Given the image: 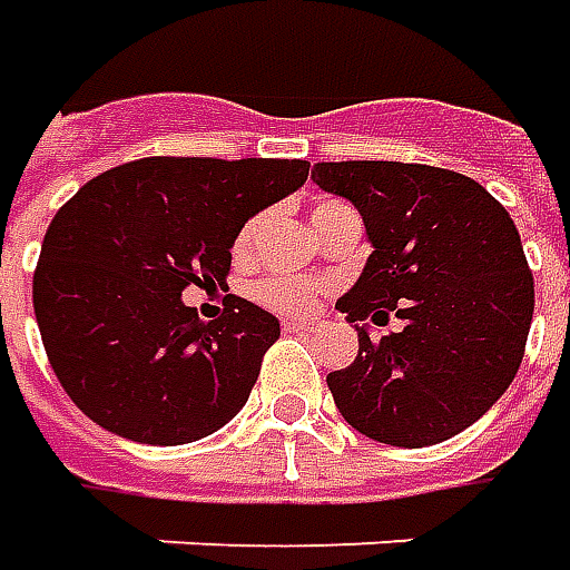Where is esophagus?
<instances>
[{
  "label": "esophagus",
  "mask_w": 570,
  "mask_h": 570,
  "mask_svg": "<svg viewBox=\"0 0 570 570\" xmlns=\"http://www.w3.org/2000/svg\"><path fill=\"white\" fill-rule=\"evenodd\" d=\"M281 326H284V333H308V330H314V321H298V317H284V321H281Z\"/></svg>",
  "instance_id": "1"
}]
</instances>
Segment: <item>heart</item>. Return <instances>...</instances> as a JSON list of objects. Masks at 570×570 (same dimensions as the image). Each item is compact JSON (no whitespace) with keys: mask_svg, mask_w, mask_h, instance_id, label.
I'll return each instance as SVG.
<instances>
[{"mask_svg":"<svg viewBox=\"0 0 570 570\" xmlns=\"http://www.w3.org/2000/svg\"><path fill=\"white\" fill-rule=\"evenodd\" d=\"M342 213H352V206L342 200H317L312 209V225L314 230L321 234V230L333 222V218H340ZM262 225H265V218L253 216L246 218L240 230H237V237H234V258L237 262H246V258H253L258 244V234H262ZM253 298H256L258 305H265V308H272L277 314H308L314 308V302L324 296L326 284L324 281H312V277H296V274H265L262 281L253 284Z\"/></svg>","mask_w":570,"mask_h":570,"instance_id":"b5f03b06","label":"heart"}]
</instances>
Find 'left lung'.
I'll list each match as a JSON object with an SVG mask.
<instances>
[{
	"mask_svg": "<svg viewBox=\"0 0 570 570\" xmlns=\"http://www.w3.org/2000/svg\"><path fill=\"white\" fill-rule=\"evenodd\" d=\"M312 178L364 216L370 253L348 321L357 357L326 385L361 435L425 448L463 432L515 380L534 317V274L515 222L475 178L392 160L314 163Z\"/></svg>",
	"mask_w": 570,
	"mask_h": 570,
	"instance_id": "8db88e82",
	"label": "left lung"
}]
</instances>
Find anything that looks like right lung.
Returning a JSON list of instances; mask_svg holds the SVG:
<instances>
[{"mask_svg":"<svg viewBox=\"0 0 570 570\" xmlns=\"http://www.w3.org/2000/svg\"><path fill=\"white\" fill-rule=\"evenodd\" d=\"M305 178V160L145 157L63 203L33 308L51 370L89 420L173 448L237 416L281 324L240 296L200 321L181 293L225 284L240 225Z\"/></svg>","mask_w":570,"mask_h":570,"instance_id":"1","label":"right lung"}]
</instances>
